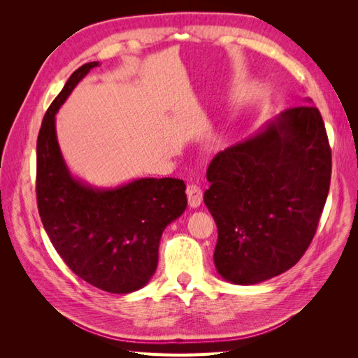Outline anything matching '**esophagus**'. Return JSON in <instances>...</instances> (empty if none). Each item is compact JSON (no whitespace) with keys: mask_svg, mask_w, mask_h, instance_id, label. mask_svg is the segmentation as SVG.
Instances as JSON below:
<instances>
[{"mask_svg":"<svg viewBox=\"0 0 358 358\" xmlns=\"http://www.w3.org/2000/svg\"><path fill=\"white\" fill-rule=\"evenodd\" d=\"M187 197H188V204L191 206V208L196 209L203 201V191L200 187L192 185L191 183V185L187 187Z\"/></svg>","mask_w":358,"mask_h":358,"instance_id":"1","label":"esophagus"}]
</instances>
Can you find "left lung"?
Wrapping results in <instances>:
<instances>
[{
    "label": "left lung",
    "mask_w": 358,
    "mask_h": 358,
    "mask_svg": "<svg viewBox=\"0 0 358 358\" xmlns=\"http://www.w3.org/2000/svg\"><path fill=\"white\" fill-rule=\"evenodd\" d=\"M330 176L331 150L315 106L280 112L216 155L204 204L218 227L213 262L221 278L254 285L294 266L315 236Z\"/></svg>",
    "instance_id": "1"
}]
</instances>
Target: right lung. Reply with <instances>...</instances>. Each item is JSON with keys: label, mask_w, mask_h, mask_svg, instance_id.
<instances>
[{"label": "right lung", "mask_w": 358, "mask_h": 358, "mask_svg": "<svg viewBox=\"0 0 358 358\" xmlns=\"http://www.w3.org/2000/svg\"><path fill=\"white\" fill-rule=\"evenodd\" d=\"M99 61L76 70L43 117L37 138V204L57 252L86 282L112 294L154 276L162 231L187 209L185 182L140 178L99 188L73 176L61 154L55 116Z\"/></svg>", "instance_id": "obj_1"}]
</instances>
